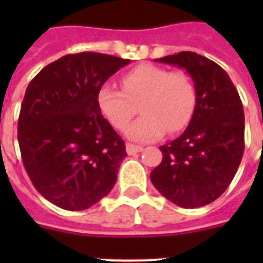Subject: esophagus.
I'll list each match as a JSON object with an SVG mask.
<instances>
[{
  "mask_svg": "<svg viewBox=\"0 0 263 263\" xmlns=\"http://www.w3.org/2000/svg\"><path fill=\"white\" fill-rule=\"evenodd\" d=\"M125 148H127V153L129 154V156H132V154H136V153H140L142 150H143V147H142V146H138V144H132V143H127Z\"/></svg>",
  "mask_w": 263,
  "mask_h": 263,
  "instance_id": "esophagus-1",
  "label": "esophagus"
}]
</instances>
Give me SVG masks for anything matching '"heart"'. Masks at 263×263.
<instances>
[{
  "label": "heart",
  "mask_w": 263,
  "mask_h": 263,
  "mask_svg": "<svg viewBox=\"0 0 263 263\" xmlns=\"http://www.w3.org/2000/svg\"><path fill=\"white\" fill-rule=\"evenodd\" d=\"M121 86L124 91L110 84L99 88L98 106L116 129L124 131L140 105L143 116L127 129V136L135 142H150L164 132L172 135L183 131L195 113V83L183 71L142 64L121 76Z\"/></svg>",
  "instance_id": "b5f03b06"
}]
</instances>
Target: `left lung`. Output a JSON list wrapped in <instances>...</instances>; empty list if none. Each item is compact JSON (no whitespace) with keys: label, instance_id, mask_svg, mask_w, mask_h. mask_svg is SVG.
Listing matches in <instances>:
<instances>
[{"label":"left lung","instance_id":"8db88e82","mask_svg":"<svg viewBox=\"0 0 263 263\" xmlns=\"http://www.w3.org/2000/svg\"><path fill=\"white\" fill-rule=\"evenodd\" d=\"M183 68L196 87L195 113L177 139L161 146L162 161L150 173L154 187L175 204L212 203L229 187L245 152V111L228 73L194 51L157 59Z\"/></svg>","mask_w":263,"mask_h":263}]
</instances>
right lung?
<instances>
[{
    "instance_id": "1",
    "label": "right lung",
    "mask_w": 263,
    "mask_h": 263,
    "mask_svg": "<svg viewBox=\"0 0 263 263\" xmlns=\"http://www.w3.org/2000/svg\"><path fill=\"white\" fill-rule=\"evenodd\" d=\"M129 60L83 51L49 64L22 102L17 139L34 187L65 210H84L111 191L127 156L103 119L98 91Z\"/></svg>"
}]
</instances>
